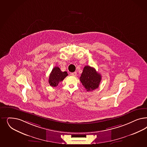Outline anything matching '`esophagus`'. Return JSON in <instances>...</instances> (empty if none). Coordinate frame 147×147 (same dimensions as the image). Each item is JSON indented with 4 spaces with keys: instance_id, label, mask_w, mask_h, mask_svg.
Segmentation results:
<instances>
[{
    "instance_id": "esophagus-1",
    "label": "esophagus",
    "mask_w": 147,
    "mask_h": 147,
    "mask_svg": "<svg viewBox=\"0 0 147 147\" xmlns=\"http://www.w3.org/2000/svg\"><path fill=\"white\" fill-rule=\"evenodd\" d=\"M71 75H72V76H76V75H77V72H72V73H71Z\"/></svg>"
}]
</instances>
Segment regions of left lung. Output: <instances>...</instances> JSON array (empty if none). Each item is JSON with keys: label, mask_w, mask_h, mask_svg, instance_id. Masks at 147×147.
Masks as SVG:
<instances>
[{"label": "left lung", "mask_w": 147, "mask_h": 147, "mask_svg": "<svg viewBox=\"0 0 147 147\" xmlns=\"http://www.w3.org/2000/svg\"><path fill=\"white\" fill-rule=\"evenodd\" d=\"M101 75L95 68L85 66L80 77V81L87 91H91L97 89L101 81Z\"/></svg>", "instance_id": "1"}]
</instances>
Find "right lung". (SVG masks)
Here are the masks:
<instances>
[{
	"instance_id": "1",
	"label": "right lung",
	"mask_w": 147,
	"mask_h": 147,
	"mask_svg": "<svg viewBox=\"0 0 147 147\" xmlns=\"http://www.w3.org/2000/svg\"><path fill=\"white\" fill-rule=\"evenodd\" d=\"M68 75L66 71L62 72L60 68L55 66L50 74L49 83L53 87L57 86L58 83L63 81Z\"/></svg>"
}]
</instances>
